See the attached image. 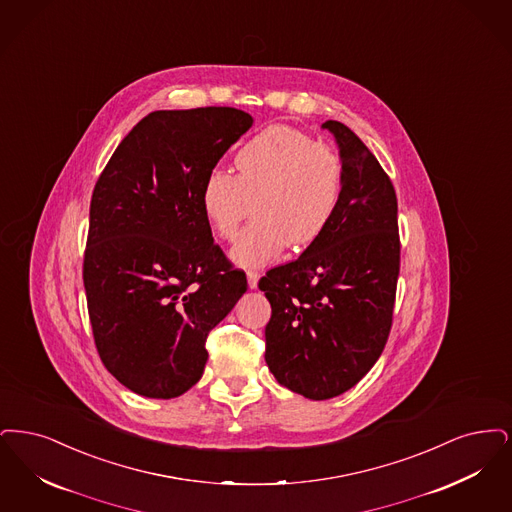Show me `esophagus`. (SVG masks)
<instances>
[{
  "mask_svg": "<svg viewBox=\"0 0 512 512\" xmlns=\"http://www.w3.org/2000/svg\"><path fill=\"white\" fill-rule=\"evenodd\" d=\"M246 279H248V287H250V289H256V287H258L260 273L254 271V269H248V271H246Z\"/></svg>",
  "mask_w": 512,
  "mask_h": 512,
  "instance_id": "esophagus-1",
  "label": "esophagus"
}]
</instances>
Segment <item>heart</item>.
I'll return each instance as SVG.
<instances>
[{"mask_svg": "<svg viewBox=\"0 0 512 512\" xmlns=\"http://www.w3.org/2000/svg\"><path fill=\"white\" fill-rule=\"evenodd\" d=\"M237 176L214 168L200 185V208L210 227L231 239L250 212L231 248L239 266L262 267L289 243L315 241L338 208L344 162L338 151L289 126H271L248 139L235 155Z\"/></svg>", "mask_w": 512, "mask_h": 512, "instance_id": "heart-1", "label": "heart"}]
</instances>
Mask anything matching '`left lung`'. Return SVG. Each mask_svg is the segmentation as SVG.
<instances>
[{"instance_id":"1","label":"left lung","mask_w":512,"mask_h":512,"mask_svg":"<svg viewBox=\"0 0 512 512\" xmlns=\"http://www.w3.org/2000/svg\"><path fill=\"white\" fill-rule=\"evenodd\" d=\"M344 162L338 208L294 262L258 287L271 304L266 363L290 392L331 400L356 386L384 350L400 273L396 191L348 126L327 120Z\"/></svg>"}]
</instances>
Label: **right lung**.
<instances>
[{
	"label": "right lung",
	"instance_id": "right-lung-1",
	"mask_svg": "<svg viewBox=\"0 0 512 512\" xmlns=\"http://www.w3.org/2000/svg\"><path fill=\"white\" fill-rule=\"evenodd\" d=\"M254 118L231 107L155 111L97 179L84 287L99 357L139 396L172 400L199 382L206 336L246 292L214 245L200 185Z\"/></svg>",
	"mask_w": 512,
	"mask_h": 512
}]
</instances>
